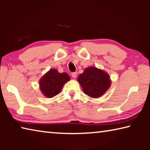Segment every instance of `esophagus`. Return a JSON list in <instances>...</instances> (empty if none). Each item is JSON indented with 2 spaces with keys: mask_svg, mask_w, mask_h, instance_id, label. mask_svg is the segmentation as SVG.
Returning <instances> with one entry per match:
<instances>
[{
  "mask_svg": "<svg viewBox=\"0 0 150 150\" xmlns=\"http://www.w3.org/2000/svg\"><path fill=\"white\" fill-rule=\"evenodd\" d=\"M77 73H76V72H74V73H71V76H72V77L73 79H75L76 77H77Z\"/></svg>",
  "mask_w": 150,
  "mask_h": 150,
  "instance_id": "1",
  "label": "esophagus"
}]
</instances>
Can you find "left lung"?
Returning a JSON list of instances; mask_svg holds the SVG:
<instances>
[{
	"mask_svg": "<svg viewBox=\"0 0 150 150\" xmlns=\"http://www.w3.org/2000/svg\"><path fill=\"white\" fill-rule=\"evenodd\" d=\"M85 94L91 98L100 97L111 85L110 76L96 67L86 68L77 79Z\"/></svg>",
	"mask_w": 150,
	"mask_h": 150,
	"instance_id": "obj_1",
	"label": "left lung"
}]
</instances>
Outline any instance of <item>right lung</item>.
<instances>
[{
    "label": "right lung",
    "instance_id": "add662e5",
    "mask_svg": "<svg viewBox=\"0 0 150 150\" xmlns=\"http://www.w3.org/2000/svg\"><path fill=\"white\" fill-rule=\"evenodd\" d=\"M69 80L67 73H61L56 69H51L40 79V91L45 96L52 98L61 92L63 85Z\"/></svg>",
    "mask_w": 150,
    "mask_h": 150
}]
</instances>
